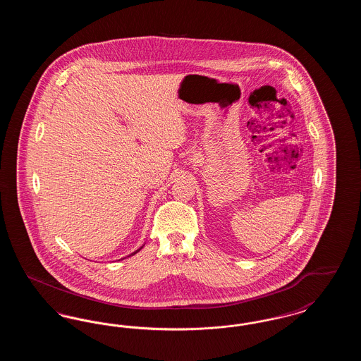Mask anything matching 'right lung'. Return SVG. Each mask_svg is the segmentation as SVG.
Wrapping results in <instances>:
<instances>
[{
    "mask_svg": "<svg viewBox=\"0 0 361 361\" xmlns=\"http://www.w3.org/2000/svg\"><path fill=\"white\" fill-rule=\"evenodd\" d=\"M139 250H140V249H137V252H134V253H133V255H135V253H137V252H139ZM133 255H131V256H133Z\"/></svg>",
    "mask_w": 361,
    "mask_h": 361,
    "instance_id": "obj_1",
    "label": "right lung"
}]
</instances>
